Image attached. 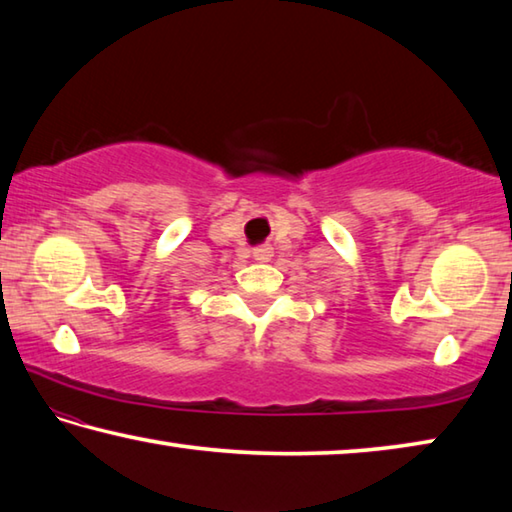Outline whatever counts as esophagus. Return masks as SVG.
<instances>
[{
  "label": "esophagus",
  "mask_w": 512,
  "mask_h": 512,
  "mask_svg": "<svg viewBox=\"0 0 512 512\" xmlns=\"http://www.w3.org/2000/svg\"><path fill=\"white\" fill-rule=\"evenodd\" d=\"M271 253H273V248L268 244H262L253 250V257L259 259V262H268V259H271Z\"/></svg>",
  "instance_id": "obj_1"
}]
</instances>
